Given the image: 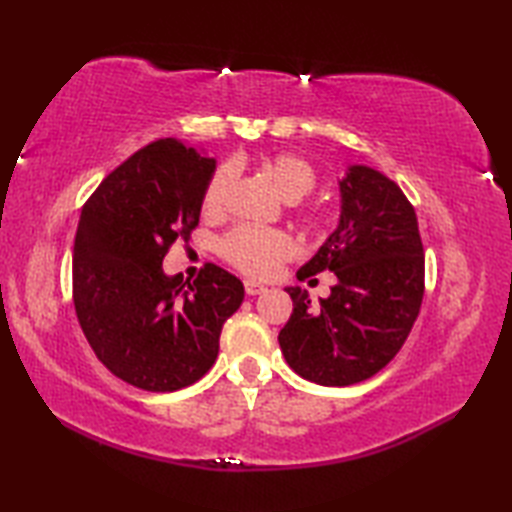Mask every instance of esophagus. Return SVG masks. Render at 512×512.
Here are the masks:
<instances>
[{"mask_svg": "<svg viewBox=\"0 0 512 512\" xmlns=\"http://www.w3.org/2000/svg\"><path fill=\"white\" fill-rule=\"evenodd\" d=\"M244 290H246V295L255 297V295H262V292H266L268 288L264 284H257V281H253V279H246L244 281Z\"/></svg>", "mask_w": 512, "mask_h": 512, "instance_id": "1", "label": "esophagus"}]
</instances>
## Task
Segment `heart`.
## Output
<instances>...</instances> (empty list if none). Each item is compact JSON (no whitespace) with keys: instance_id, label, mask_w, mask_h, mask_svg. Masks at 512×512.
<instances>
[{"instance_id":"1","label":"heart","mask_w":512,"mask_h":512,"mask_svg":"<svg viewBox=\"0 0 512 512\" xmlns=\"http://www.w3.org/2000/svg\"><path fill=\"white\" fill-rule=\"evenodd\" d=\"M259 169L286 202L295 204L317 184V176L306 158L297 154H273L259 160ZM233 187V167H220L206 184L202 211L206 217H220ZM220 253L228 264L253 277H268L295 255V242L281 231L257 226H235L220 242Z\"/></svg>"}]
</instances>
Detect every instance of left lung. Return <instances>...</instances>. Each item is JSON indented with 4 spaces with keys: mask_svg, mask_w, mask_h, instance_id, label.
Instances as JSON below:
<instances>
[{
    "mask_svg": "<svg viewBox=\"0 0 512 512\" xmlns=\"http://www.w3.org/2000/svg\"><path fill=\"white\" fill-rule=\"evenodd\" d=\"M339 224L297 273L332 270L336 286L312 306L288 286L292 314L279 332L286 363L325 387L361 383L398 354L418 319L424 253L416 211L394 180L350 165L339 180Z\"/></svg>",
    "mask_w": 512,
    "mask_h": 512,
    "instance_id": "obj_1",
    "label": "left lung"
}]
</instances>
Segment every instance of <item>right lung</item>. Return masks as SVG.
<instances>
[{
	"instance_id": "right-lung-1",
	"label": "right lung",
	"mask_w": 512,
	"mask_h": 512,
	"mask_svg": "<svg viewBox=\"0 0 512 512\" xmlns=\"http://www.w3.org/2000/svg\"><path fill=\"white\" fill-rule=\"evenodd\" d=\"M215 158L176 138L136 151L81 211L74 237V310L99 361L145 391L193 385L213 367L222 325L244 284L206 264L187 286L162 268L169 246L200 222Z\"/></svg>"
}]
</instances>
